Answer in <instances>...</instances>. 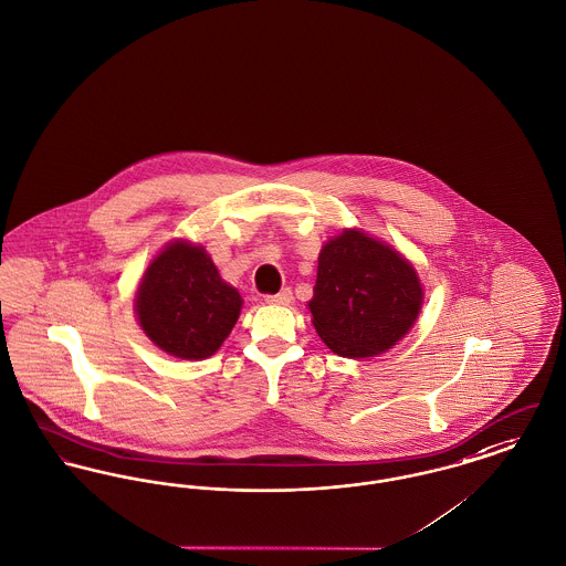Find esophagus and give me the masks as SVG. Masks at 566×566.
I'll list each match as a JSON object with an SVG mask.
<instances>
[{
    "mask_svg": "<svg viewBox=\"0 0 566 566\" xmlns=\"http://www.w3.org/2000/svg\"><path fill=\"white\" fill-rule=\"evenodd\" d=\"M265 301L271 303V305H291L293 303V293H291V289H284V291L275 293V295H266Z\"/></svg>",
    "mask_w": 566,
    "mask_h": 566,
    "instance_id": "34e87169",
    "label": "esophagus"
}]
</instances>
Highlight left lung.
Masks as SVG:
<instances>
[{
  "label": "left lung",
  "mask_w": 566,
  "mask_h": 566,
  "mask_svg": "<svg viewBox=\"0 0 566 566\" xmlns=\"http://www.w3.org/2000/svg\"><path fill=\"white\" fill-rule=\"evenodd\" d=\"M423 291L412 265L361 231H344L318 256L312 323L333 353L364 359L415 325Z\"/></svg>",
  "instance_id": "left-lung-1"
}]
</instances>
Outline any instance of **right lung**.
Returning <instances> with one entry per match:
<instances>
[{"label":"right lung","mask_w":566,"mask_h":566,"mask_svg":"<svg viewBox=\"0 0 566 566\" xmlns=\"http://www.w3.org/2000/svg\"><path fill=\"white\" fill-rule=\"evenodd\" d=\"M241 297L200 245L170 243L147 266L136 293L143 332L179 359H205L229 337Z\"/></svg>","instance_id":"1"}]
</instances>
